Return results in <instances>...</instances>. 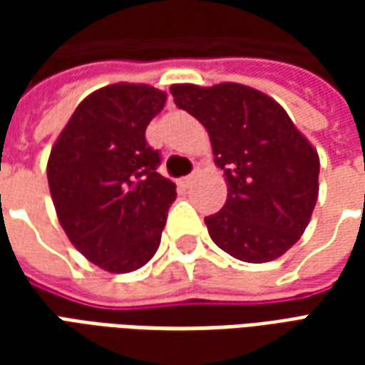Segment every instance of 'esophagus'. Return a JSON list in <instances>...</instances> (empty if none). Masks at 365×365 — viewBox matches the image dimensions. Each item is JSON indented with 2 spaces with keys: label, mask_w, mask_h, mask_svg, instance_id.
<instances>
[{
  "label": "esophagus",
  "mask_w": 365,
  "mask_h": 365,
  "mask_svg": "<svg viewBox=\"0 0 365 365\" xmlns=\"http://www.w3.org/2000/svg\"><path fill=\"white\" fill-rule=\"evenodd\" d=\"M195 178H197V172H193V174L185 175V178L182 180V183H183V185H191V183L195 182Z\"/></svg>",
  "instance_id": "1"
}]
</instances>
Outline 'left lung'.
Returning a JSON list of instances; mask_svg holds the SVG:
<instances>
[{
  "label": "left lung",
  "instance_id": "obj_1",
  "mask_svg": "<svg viewBox=\"0 0 365 365\" xmlns=\"http://www.w3.org/2000/svg\"><path fill=\"white\" fill-rule=\"evenodd\" d=\"M170 91L205 127L229 185L227 203L205 219L209 237L250 264L283 256L305 232L319 197L313 144L275 99L242 83H174Z\"/></svg>",
  "mask_w": 365,
  "mask_h": 365
}]
</instances>
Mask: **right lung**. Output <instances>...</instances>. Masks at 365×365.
Listing matches in <instances>:
<instances>
[{"label": "right lung", "mask_w": 365, "mask_h": 365, "mask_svg": "<svg viewBox=\"0 0 365 365\" xmlns=\"http://www.w3.org/2000/svg\"><path fill=\"white\" fill-rule=\"evenodd\" d=\"M166 91L119 82L76 107L52 146L46 175L62 229L105 272L127 274L156 254L175 183L156 172L146 127Z\"/></svg>", "instance_id": "right-lung-1"}]
</instances>
